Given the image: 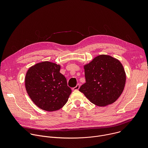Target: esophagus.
Returning <instances> with one entry per match:
<instances>
[{
  "label": "esophagus",
  "mask_w": 148,
  "mask_h": 148,
  "mask_svg": "<svg viewBox=\"0 0 148 148\" xmlns=\"http://www.w3.org/2000/svg\"><path fill=\"white\" fill-rule=\"evenodd\" d=\"M79 87H80V85H79V84H78L75 87L73 88V90H74V91H75V90H78L79 88Z\"/></svg>",
  "instance_id": "34e87169"
}]
</instances>
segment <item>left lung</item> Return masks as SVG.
Instances as JSON below:
<instances>
[{
    "instance_id": "1",
    "label": "left lung",
    "mask_w": 148,
    "mask_h": 148,
    "mask_svg": "<svg viewBox=\"0 0 148 148\" xmlns=\"http://www.w3.org/2000/svg\"><path fill=\"white\" fill-rule=\"evenodd\" d=\"M86 82L79 91L94 104L106 106L123 92L126 74L121 62L110 56L100 55L84 66Z\"/></svg>"
}]
</instances>
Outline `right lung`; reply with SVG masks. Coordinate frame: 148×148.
Instances as JSON below:
<instances>
[{
    "instance_id": "add662e5",
    "label": "right lung",
    "mask_w": 148,
    "mask_h": 148,
    "mask_svg": "<svg viewBox=\"0 0 148 148\" xmlns=\"http://www.w3.org/2000/svg\"><path fill=\"white\" fill-rule=\"evenodd\" d=\"M60 66L44 61L30 67L25 78L27 92L37 106L45 111L60 110L71 93L67 79L60 73Z\"/></svg>"
}]
</instances>
